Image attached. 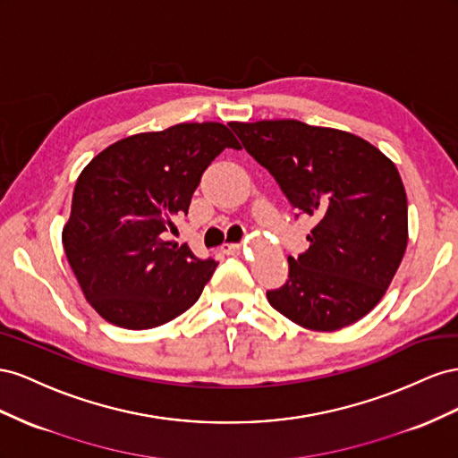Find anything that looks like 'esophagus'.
I'll use <instances>...</instances> for the list:
<instances>
[{
  "label": "esophagus",
  "instance_id": "34e87169",
  "mask_svg": "<svg viewBox=\"0 0 458 458\" xmlns=\"http://www.w3.org/2000/svg\"><path fill=\"white\" fill-rule=\"evenodd\" d=\"M220 251L225 255H238L240 253V243H225L220 247Z\"/></svg>",
  "mask_w": 458,
  "mask_h": 458
}]
</instances>
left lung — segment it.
Here are the masks:
<instances>
[{
    "instance_id": "left-lung-1",
    "label": "left lung",
    "mask_w": 458,
    "mask_h": 458,
    "mask_svg": "<svg viewBox=\"0 0 458 458\" xmlns=\"http://www.w3.org/2000/svg\"><path fill=\"white\" fill-rule=\"evenodd\" d=\"M299 215L317 218L290 276L267 292L285 318L335 332L380 303L409 242L407 193L395 165L355 134L301 121L230 123ZM297 215V216H299Z\"/></svg>"
}]
</instances>
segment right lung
<instances>
[{
	"label": "right lung",
	"mask_w": 458,
	"mask_h": 458,
	"mask_svg": "<svg viewBox=\"0 0 458 458\" xmlns=\"http://www.w3.org/2000/svg\"><path fill=\"white\" fill-rule=\"evenodd\" d=\"M240 141L220 123H182L114 141L76 180L64 255L107 322L148 330L198 301L216 260L168 242L205 168Z\"/></svg>",
	"instance_id": "1"
}]
</instances>
